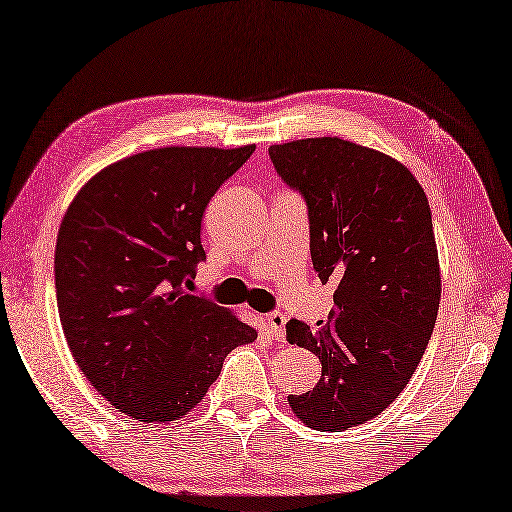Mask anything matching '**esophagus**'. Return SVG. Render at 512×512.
Instances as JSON below:
<instances>
[{"instance_id":"esophagus-1","label":"esophagus","mask_w":512,"mask_h":512,"mask_svg":"<svg viewBox=\"0 0 512 512\" xmlns=\"http://www.w3.org/2000/svg\"><path fill=\"white\" fill-rule=\"evenodd\" d=\"M265 321H267L269 332L274 334V339L281 341L283 336H285V323H287V316H285L283 312H269V314L265 316Z\"/></svg>"}]
</instances>
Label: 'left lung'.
I'll use <instances>...</instances> for the list:
<instances>
[{"label": "left lung", "instance_id": "obj_1", "mask_svg": "<svg viewBox=\"0 0 512 512\" xmlns=\"http://www.w3.org/2000/svg\"><path fill=\"white\" fill-rule=\"evenodd\" d=\"M269 158L305 200L318 278L336 285L334 310L318 330L287 323V341L323 365L314 388L287 401L314 430H347L399 397L435 330L432 211L406 165L361 144L307 138L274 144Z\"/></svg>", "mask_w": 512, "mask_h": 512}]
</instances>
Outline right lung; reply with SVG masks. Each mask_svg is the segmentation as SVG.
<instances>
[{"label":"right lung","mask_w":512,"mask_h":512,"mask_svg":"<svg viewBox=\"0 0 512 512\" xmlns=\"http://www.w3.org/2000/svg\"><path fill=\"white\" fill-rule=\"evenodd\" d=\"M254 144L165 147L102 169L77 191L55 245V294L75 363L113 408L182 419L252 325L185 292L205 260L202 214Z\"/></svg>","instance_id":"obj_1"}]
</instances>
